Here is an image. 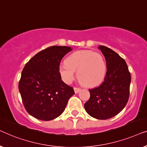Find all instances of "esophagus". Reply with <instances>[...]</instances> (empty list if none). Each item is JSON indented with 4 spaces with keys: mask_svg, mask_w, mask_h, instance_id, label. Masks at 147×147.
<instances>
[{
    "mask_svg": "<svg viewBox=\"0 0 147 147\" xmlns=\"http://www.w3.org/2000/svg\"><path fill=\"white\" fill-rule=\"evenodd\" d=\"M74 92H75V93H78V92L80 90V88L79 87H74Z\"/></svg>",
    "mask_w": 147,
    "mask_h": 147,
    "instance_id": "obj_1",
    "label": "esophagus"
}]
</instances>
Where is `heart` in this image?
Returning <instances> with one entry per match:
<instances>
[{
  "instance_id": "obj_1",
  "label": "heart",
  "mask_w": 147,
  "mask_h": 147,
  "mask_svg": "<svg viewBox=\"0 0 147 147\" xmlns=\"http://www.w3.org/2000/svg\"><path fill=\"white\" fill-rule=\"evenodd\" d=\"M77 78L84 85L94 86L100 84L107 74V66L105 57L100 53L91 50H82L72 53L66 59V63L59 65V73L67 82Z\"/></svg>"
}]
</instances>
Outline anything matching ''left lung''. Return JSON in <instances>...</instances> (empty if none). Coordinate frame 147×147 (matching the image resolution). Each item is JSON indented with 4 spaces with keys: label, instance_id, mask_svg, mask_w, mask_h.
<instances>
[{
    "label": "left lung",
    "instance_id": "1",
    "mask_svg": "<svg viewBox=\"0 0 147 147\" xmlns=\"http://www.w3.org/2000/svg\"><path fill=\"white\" fill-rule=\"evenodd\" d=\"M98 49L106 60L107 74L100 86L88 90L90 98L84 106L90 116L106 120L119 114L127 105L131 76L125 61L117 53L102 45Z\"/></svg>",
    "mask_w": 147,
    "mask_h": 147
}]
</instances>
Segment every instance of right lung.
<instances>
[{
	"instance_id": "obj_1",
	"label": "right lung",
	"mask_w": 147,
	"mask_h": 147,
	"mask_svg": "<svg viewBox=\"0 0 147 147\" xmlns=\"http://www.w3.org/2000/svg\"><path fill=\"white\" fill-rule=\"evenodd\" d=\"M72 51L65 46L49 47L29 60L21 73L18 89L28 114L41 121L59 117L74 94L73 88L61 80L59 65Z\"/></svg>"
}]
</instances>
